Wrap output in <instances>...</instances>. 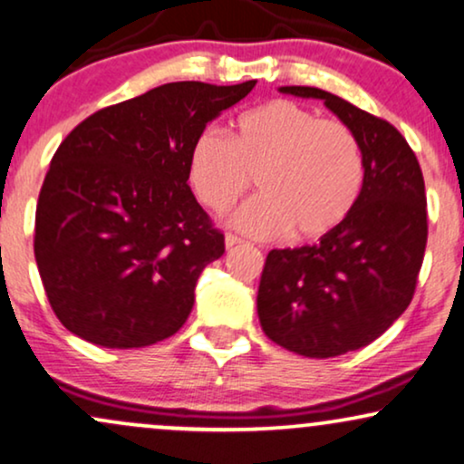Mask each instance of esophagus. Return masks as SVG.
Returning <instances> with one entry per match:
<instances>
[{
    "mask_svg": "<svg viewBox=\"0 0 464 464\" xmlns=\"http://www.w3.org/2000/svg\"><path fill=\"white\" fill-rule=\"evenodd\" d=\"M242 242H244V239L237 237L236 233H227V236H225V246H227V248H233V246L242 244Z\"/></svg>",
    "mask_w": 464,
    "mask_h": 464,
    "instance_id": "34e87169",
    "label": "esophagus"
}]
</instances>
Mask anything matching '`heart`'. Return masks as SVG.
Wrapping results in <instances>:
<instances>
[{"mask_svg":"<svg viewBox=\"0 0 464 464\" xmlns=\"http://www.w3.org/2000/svg\"><path fill=\"white\" fill-rule=\"evenodd\" d=\"M256 178L259 197L233 216L252 237L319 239L349 218L366 184L360 139L338 120H321L291 101H274L237 120L233 140L214 128L190 151L198 201L227 212Z\"/></svg>","mask_w":464,"mask_h":464,"instance_id":"1","label":"heart"}]
</instances>
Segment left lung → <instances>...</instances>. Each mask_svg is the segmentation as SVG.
I'll list each match as a JSON object with an SVG mask.
<instances>
[{"mask_svg": "<svg viewBox=\"0 0 464 464\" xmlns=\"http://www.w3.org/2000/svg\"><path fill=\"white\" fill-rule=\"evenodd\" d=\"M283 93L321 98L360 139L366 184L355 209L316 244L272 250L256 313L276 344L306 357H334L371 344L413 300L428 239L424 175L390 121L319 87Z\"/></svg>", "mask_w": 464, "mask_h": 464, "instance_id": "obj_1", "label": "left lung"}]
</instances>
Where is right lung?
<instances>
[{
	"label": "right lung",
	"instance_id": "obj_1",
	"mask_svg": "<svg viewBox=\"0 0 464 464\" xmlns=\"http://www.w3.org/2000/svg\"><path fill=\"white\" fill-rule=\"evenodd\" d=\"M256 81H178L87 117L53 156L34 255L62 325L109 349L148 347L188 319L225 236L192 195L190 151Z\"/></svg>",
	"mask_w": 464,
	"mask_h": 464
}]
</instances>
